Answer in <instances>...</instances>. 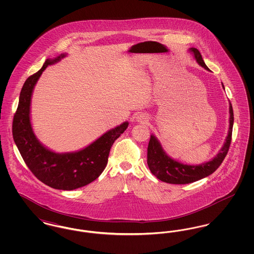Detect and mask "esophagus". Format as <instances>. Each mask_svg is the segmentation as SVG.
Wrapping results in <instances>:
<instances>
[{"mask_svg": "<svg viewBox=\"0 0 254 254\" xmlns=\"http://www.w3.org/2000/svg\"><path fill=\"white\" fill-rule=\"evenodd\" d=\"M144 117H145V116H142V115H141V116H138V121L145 122L146 118H144Z\"/></svg>", "mask_w": 254, "mask_h": 254, "instance_id": "obj_1", "label": "esophagus"}]
</instances>
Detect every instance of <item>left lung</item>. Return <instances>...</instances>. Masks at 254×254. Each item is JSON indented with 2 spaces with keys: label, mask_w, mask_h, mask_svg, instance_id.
Here are the masks:
<instances>
[{
  "label": "left lung",
  "mask_w": 254,
  "mask_h": 254,
  "mask_svg": "<svg viewBox=\"0 0 254 254\" xmlns=\"http://www.w3.org/2000/svg\"><path fill=\"white\" fill-rule=\"evenodd\" d=\"M194 54V57L198 64L205 69L209 70L205 65L200 51L197 49H190ZM224 86V85H223ZM230 129L229 135L227 137L226 143L217 156L213 160L202 164L199 166H190L178 163L171 158L169 157L163 150L160 143L154 136H150V140L147 147V165L151 173L155 175L159 180L174 184V185H184L190 184L200 179H203L206 176L212 174L221 166L224 159L227 156L230 149L232 136V127H233V109L230 103Z\"/></svg>",
  "instance_id": "obj_1"
}]
</instances>
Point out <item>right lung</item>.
I'll list each match as a JSON object with an SVG mask.
<instances>
[{
	"label": "right lung",
	"instance_id": "add662e5",
	"mask_svg": "<svg viewBox=\"0 0 254 254\" xmlns=\"http://www.w3.org/2000/svg\"><path fill=\"white\" fill-rule=\"evenodd\" d=\"M61 55L54 60H47L38 72L29 76L21 90L19 105L14 114L12 134L27 168L38 180L56 190H72L96 180L106 169L110 148L117 138L127 128L125 122L109 130L84 149L58 154L41 145L30 125V100L32 90L46 67L64 58Z\"/></svg>",
	"mask_w": 254,
	"mask_h": 254
}]
</instances>
